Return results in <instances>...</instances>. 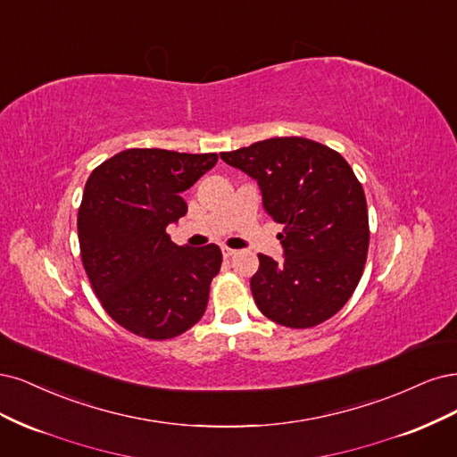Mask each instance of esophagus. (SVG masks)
I'll use <instances>...</instances> for the list:
<instances>
[{
  "instance_id": "esophagus-1",
  "label": "esophagus",
  "mask_w": 457,
  "mask_h": 457,
  "mask_svg": "<svg viewBox=\"0 0 457 457\" xmlns=\"http://www.w3.org/2000/svg\"><path fill=\"white\" fill-rule=\"evenodd\" d=\"M222 254H224V258H231V256L237 254V250H233L229 246H222Z\"/></svg>"
}]
</instances>
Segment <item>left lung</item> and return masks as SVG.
Here are the masks:
<instances>
[{"mask_svg": "<svg viewBox=\"0 0 457 457\" xmlns=\"http://www.w3.org/2000/svg\"><path fill=\"white\" fill-rule=\"evenodd\" d=\"M258 182L285 262L258 254L250 278L260 312L287 328H312L334 317L355 292L368 256L364 189L347 161L302 137L254 142L220 154Z\"/></svg>", "mask_w": 457, "mask_h": 457, "instance_id": "1", "label": "left lung"}]
</instances>
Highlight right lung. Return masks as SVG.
<instances>
[{"mask_svg":"<svg viewBox=\"0 0 457 457\" xmlns=\"http://www.w3.org/2000/svg\"><path fill=\"white\" fill-rule=\"evenodd\" d=\"M216 161V154L130 148L87 180L78 212L81 262L102 307L125 330L170 340L207 309L222 250L174 245L167 226L187 212L182 191Z\"/></svg>","mask_w":457,"mask_h":457,"instance_id":"right-lung-1","label":"right lung"}]
</instances>
